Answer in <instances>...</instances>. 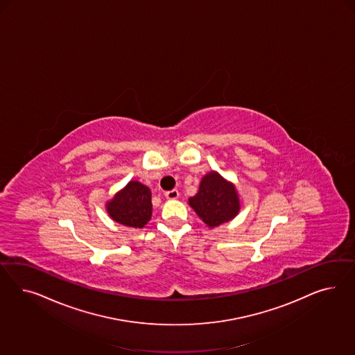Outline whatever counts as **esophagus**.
Instances as JSON below:
<instances>
[{"instance_id":"esophagus-1","label":"esophagus","mask_w":355,"mask_h":355,"mask_svg":"<svg viewBox=\"0 0 355 355\" xmlns=\"http://www.w3.org/2000/svg\"><path fill=\"white\" fill-rule=\"evenodd\" d=\"M180 196V193L177 191V190H172V191H166L165 193V198L168 199V200H174V199H177Z\"/></svg>"}]
</instances>
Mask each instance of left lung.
<instances>
[{
  "label": "left lung",
  "instance_id": "1",
  "mask_svg": "<svg viewBox=\"0 0 355 355\" xmlns=\"http://www.w3.org/2000/svg\"><path fill=\"white\" fill-rule=\"evenodd\" d=\"M189 205L211 229L233 220L241 211V199L236 184L216 171L207 173L199 191L189 199Z\"/></svg>",
  "mask_w": 355,
  "mask_h": 355
}]
</instances>
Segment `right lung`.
<instances>
[{
  "label": "right lung",
  "instance_id": "1",
  "mask_svg": "<svg viewBox=\"0 0 355 355\" xmlns=\"http://www.w3.org/2000/svg\"><path fill=\"white\" fill-rule=\"evenodd\" d=\"M109 217L128 227L141 229L152 217L150 190L139 181H130L105 203Z\"/></svg>",
  "mask_w": 355,
  "mask_h": 355
}]
</instances>
